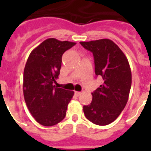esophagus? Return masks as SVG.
I'll use <instances>...</instances> for the list:
<instances>
[{
	"label": "esophagus",
	"mask_w": 151,
	"mask_h": 151,
	"mask_svg": "<svg viewBox=\"0 0 151 151\" xmlns=\"http://www.w3.org/2000/svg\"><path fill=\"white\" fill-rule=\"evenodd\" d=\"M74 94H75V96H80L82 94V92H74Z\"/></svg>",
	"instance_id": "34e87169"
}]
</instances>
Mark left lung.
Here are the masks:
<instances>
[{"label": "left lung", "mask_w": 151, "mask_h": 151, "mask_svg": "<svg viewBox=\"0 0 151 151\" xmlns=\"http://www.w3.org/2000/svg\"><path fill=\"white\" fill-rule=\"evenodd\" d=\"M81 45L92 52L95 73L103 78V84L92 92V101L84 106L85 117L98 125H106L117 119L129 99L132 73L128 59L110 39L81 41Z\"/></svg>", "instance_id": "left-lung-1"}]
</instances>
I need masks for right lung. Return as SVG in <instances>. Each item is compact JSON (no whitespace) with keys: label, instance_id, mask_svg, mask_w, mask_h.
I'll list each match as a JSON object with an SVG mask.
<instances>
[{"label":"right lung","instance_id":"right-lung-1","mask_svg":"<svg viewBox=\"0 0 151 151\" xmlns=\"http://www.w3.org/2000/svg\"><path fill=\"white\" fill-rule=\"evenodd\" d=\"M75 42L48 38L29 54L23 72V95L28 110L39 124L52 126L66 117L73 91L55 87L62 56Z\"/></svg>","mask_w":151,"mask_h":151}]
</instances>
